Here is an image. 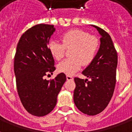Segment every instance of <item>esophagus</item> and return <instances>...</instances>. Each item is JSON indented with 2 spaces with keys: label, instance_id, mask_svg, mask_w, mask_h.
<instances>
[{
  "label": "esophagus",
  "instance_id": "obj_1",
  "mask_svg": "<svg viewBox=\"0 0 132 132\" xmlns=\"http://www.w3.org/2000/svg\"><path fill=\"white\" fill-rule=\"evenodd\" d=\"M66 79L67 80H72L73 79V77L70 75H66Z\"/></svg>",
  "mask_w": 132,
  "mask_h": 132
}]
</instances>
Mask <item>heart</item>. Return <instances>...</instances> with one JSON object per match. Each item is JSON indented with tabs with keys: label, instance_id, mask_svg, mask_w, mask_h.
<instances>
[{
	"label": "heart",
	"instance_id": "b5f03b06",
	"mask_svg": "<svg viewBox=\"0 0 132 132\" xmlns=\"http://www.w3.org/2000/svg\"><path fill=\"white\" fill-rule=\"evenodd\" d=\"M62 43L51 40L48 48L55 60H60L64 56L65 48L70 49V57L58 64L57 69L66 75H73L82 66H88L96 57L99 48V40L95 36L80 29L68 31L61 37Z\"/></svg>",
	"mask_w": 132,
	"mask_h": 132
}]
</instances>
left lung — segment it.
Wrapping results in <instances>:
<instances>
[{
  "instance_id": "1",
  "label": "left lung",
  "mask_w": 132,
  "mask_h": 132,
  "mask_svg": "<svg viewBox=\"0 0 132 132\" xmlns=\"http://www.w3.org/2000/svg\"><path fill=\"white\" fill-rule=\"evenodd\" d=\"M101 35L100 47L94 61L82 72L88 79L75 77L76 88L73 99L81 112L90 116L98 114L108 105L116 85L118 56L112 38L97 26Z\"/></svg>"
}]
</instances>
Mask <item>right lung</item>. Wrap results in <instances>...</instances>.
Here are the masks:
<instances>
[{
  "mask_svg": "<svg viewBox=\"0 0 132 132\" xmlns=\"http://www.w3.org/2000/svg\"><path fill=\"white\" fill-rule=\"evenodd\" d=\"M55 31L51 24L34 26L22 35L16 48L13 68L18 93L26 110L36 117L45 116L53 110L66 80L63 72L51 80L44 78L55 70L48 48Z\"/></svg>",
  "mask_w": 132,
  "mask_h": 132,
  "instance_id": "1",
  "label": "right lung"
}]
</instances>
